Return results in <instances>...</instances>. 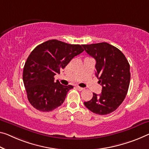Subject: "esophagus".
I'll use <instances>...</instances> for the list:
<instances>
[{
	"mask_svg": "<svg viewBox=\"0 0 149 149\" xmlns=\"http://www.w3.org/2000/svg\"><path fill=\"white\" fill-rule=\"evenodd\" d=\"M77 88L78 90H79V91H82L84 90V88H81V87H80V86H77Z\"/></svg>",
	"mask_w": 149,
	"mask_h": 149,
	"instance_id": "esophagus-1",
	"label": "esophagus"
}]
</instances>
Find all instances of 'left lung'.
Listing matches in <instances>:
<instances>
[{
	"mask_svg": "<svg viewBox=\"0 0 149 149\" xmlns=\"http://www.w3.org/2000/svg\"><path fill=\"white\" fill-rule=\"evenodd\" d=\"M84 50L96 61V76L102 86L100 95L84 104L95 114L104 115L120 106L129 89L130 65L119 49L107 42L82 45Z\"/></svg>",
	"mask_w": 149,
	"mask_h": 149,
	"instance_id": "obj_1",
	"label": "left lung"
}]
</instances>
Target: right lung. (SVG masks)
<instances>
[{"label": "right lung", "mask_w": 149, "mask_h": 149, "mask_svg": "<svg viewBox=\"0 0 149 149\" xmlns=\"http://www.w3.org/2000/svg\"><path fill=\"white\" fill-rule=\"evenodd\" d=\"M82 46L53 39L38 45L31 52L25 63L22 79L27 98L34 108L49 112L63 103L73 86L55 82L54 77L84 51Z\"/></svg>", "instance_id": "add662e5"}]
</instances>
